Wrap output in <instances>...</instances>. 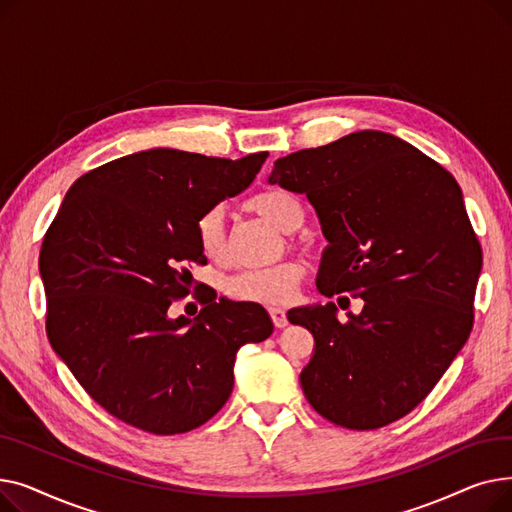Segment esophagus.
Returning a JSON list of instances; mask_svg holds the SVG:
<instances>
[{
	"instance_id": "esophagus-1",
	"label": "esophagus",
	"mask_w": 512,
	"mask_h": 512,
	"mask_svg": "<svg viewBox=\"0 0 512 512\" xmlns=\"http://www.w3.org/2000/svg\"><path fill=\"white\" fill-rule=\"evenodd\" d=\"M270 315H272V319H274V326H276V328H286V326H288V317H286V311H284V309L274 307V309H270Z\"/></svg>"
}]
</instances>
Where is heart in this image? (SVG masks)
<instances>
[{
    "label": "heart",
    "instance_id": "obj_1",
    "mask_svg": "<svg viewBox=\"0 0 512 512\" xmlns=\"http://www.w3.org/2000/svg\"><path fill=\"white\" fill-rule=\"evenodd\" d=\"M249 209L270 220L282 232H292L303 224L305 211L301 201L284 188H267L247 201ZM195 238L201 253L209 261H222L226 257V228L220 207L207 209L195 222ZM305 270L299 261H282L259 270H245L226 282L228 297L234 301L286 305L297 294Z\"/></svg>",
    "mask_w": 512,
    "mask_h": 512
}]
</instances>
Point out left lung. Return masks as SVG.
<instances>
[{
  "label": "left lung",
  "mask_w": 512,
  "mask_h": 512,
  "mask_svg": "<svg viewBox=\"0 0 512 512\" xmlns=\"http://www.w3.org/2000/svg\"><path fill=\"white\" fill-rule=\"evenodd\" d=\"M272 184L307 195L328 247L317 290L363 299L288 311L315 353L301 371L309 405L348 429H378L432 392L473 328L481 247L461 186L438 161L380 130L280 157Z\"/></svg>",
  "instance_id": "1"
}]
</instances>
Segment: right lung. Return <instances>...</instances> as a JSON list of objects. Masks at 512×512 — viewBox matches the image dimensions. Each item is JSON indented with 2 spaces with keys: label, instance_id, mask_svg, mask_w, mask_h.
I'll return each instance as SVG.
<instances>
[{
  "label": "right lung",
  "instance_id": "obj_1",
  "mask_svg": "<svg viewBox=\"0 0 512 512\" xmlns=\"http://www.w3.org/2000/svg\"><path fill=\"white\" fill-rule=\"evenodd\" d=\"M267 151L236 161L139 151L80 176L45 232L39 272L47 338L107 413L155 436L209 421L232 394L242 344L274 332L257 303L201 297L195 319L168 309L205 265L201 213L245 191Z\"/></svg>",
  "mask_w": 512,
  "mask_h": 512
}]
</instances>
